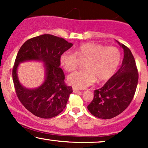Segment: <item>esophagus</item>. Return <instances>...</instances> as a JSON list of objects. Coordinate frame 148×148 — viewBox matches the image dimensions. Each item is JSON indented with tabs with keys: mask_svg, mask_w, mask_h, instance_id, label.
<instances>
[{
	"mask_svg": "<svg viewBox=\"0 0 148 148\" xmlns=\"http://www.w3.org/2000/svg\"><path fill=\"white\" fill-rule=\"evenodd\" d=\"M73 92H79V90L77 89V88H73Z\"/></svg>",
	"mask_w": 148,
	"mask_h": 148,
	"instance_id": "obj_1",
	"label": "esophagus"
}]
</instances>
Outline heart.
Listing matches in <instances>:
<instances>
[{
	"label": "heart",
	"instance_id": "heart-1",
	"mask_svg": "<svg viewBox=\"0 0 148 148\" xmlns=\"http://www.w3.org/2000/svg\"><path fill=\"white\" fill-rule=\"evenodd\" d=\"M86 60L84 70L71 74L67 77L69 85L83 89L95 81H107L116 72L121 60V53L113 47H105L95 43H85L76 49L75 53L65 51L61 55L60 64L64 70L70 72L77 67L79 59Z\"/></svg>",
	"mask_w": 148,
	"mask_h": 148
}]
</instances>
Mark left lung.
I'll return each instance as SVG.
<instances>
[{"label": "left lung", "instance_id": "left-lung-1", "mask_svg": "<svg viewBox=\"0 0 148 148\" xmlns=\"http://www.w3.org/2000/svg\"><path fill=\"white\" fill-rule=\"evenodd\" d=\"M124 58L120 69L101 88L94 91V98L88 106V111L94 116L111 119L123 112L133 99L138 74L136 62L130 49L120 44Z\"/></svg>", "mask_w": 148, "mask_h": 148}]
</instances>
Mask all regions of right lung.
Returning <instances> with one entry per match:
<instances>
[{"instance_id": "right-lung-1", "label": "right lung", "mask_w": 148, "mask_h": 148, "mask_svg": "<svg viewBox=\"0 0 148 148\" xmlns=\"http://www.w3.org/2000/svg\"><path fill=\"white\" fill-rule=\"evenodd\" d=\"M72 46V43L63 38L45 34L27 40L18 51L12 70L15 90L23 106L39 118L57 116L67 105L72 88L64 84L60 58ZM27 61H37L44 64L45 79L39 87L28 88L19 81L18 66Z\"/></svg>"}]
</instances>
